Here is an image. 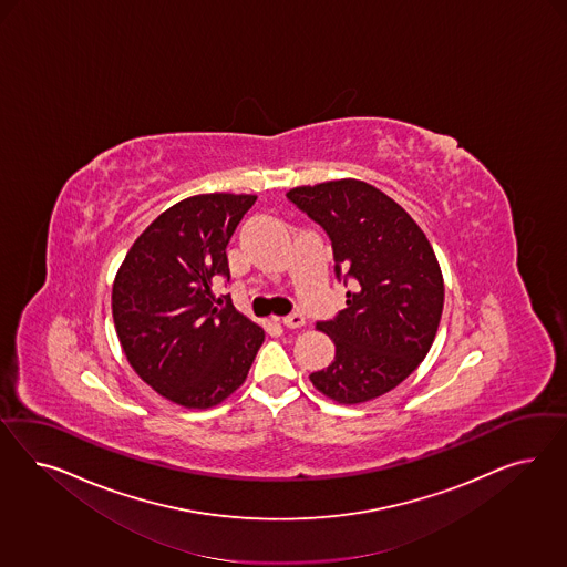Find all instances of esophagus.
I'll return each instance as SVG.
<instances>
[{"mask_svg":"<svg viewBox=\"0 0 567 567\" xmlns=\"http://www.w3.org/2000/svg\"><path fill=\"white\" fill-rule=\"evenodd\" d=\"M282 324L287 328H301L306 324V318H303L301 313H297V311H295V313H289V316H285V318H282Z\"/></svg>","mask_w":567,"mask_h":567,"instance_id":"1","label":"esophagus"}]
</instances>
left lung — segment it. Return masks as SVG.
Instances as JSON below:
<instances>
[{
  "label": "left lung",
  "mask_w": 567,
  "mask_h": 567,
  "mask_svg": "<svg viewBox=\"0 0 567 567\" xmlns=\"http://www.w3.org/2000/svg\"><path fill=\"white\" fill-rule=\"evenodd\" d=\"M287 197L324 228L337 280H351L347 308L316 324L332 339L334 361L309 380L344 405L389 393L426 358L443 313L445 285L426 235L389 195L355 178Z\"/></svg>",
  "instance_id": "left-lung-1"
}]
</instances>
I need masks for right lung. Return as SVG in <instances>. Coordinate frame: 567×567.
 <instances>
[{"mask_svg":"<svg viewBox=\"0 0 567 567\" xmlns=\"http://www.w3.org/2000/svg\"><path fill=\"white\" fill-rule=\"evenodd\" d=\"M256 195L207 193L159 214L112 287V316L128 363L155 393L189 410L223 403L245 382L264 330L226 299V245Z\"/></svg>","mask_w":567,"mask_h":567,"instance_id":"obj_1","label":"right lung"}]
</instances>
